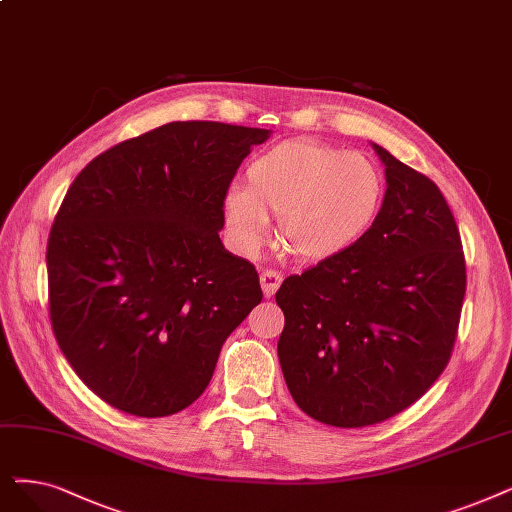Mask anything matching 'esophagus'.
<instances>
[{
    "instance_id": "obj_1",
    "label": "esophagus",
    "mask_w": 512,
    "mask_h": 512,
    "mask_svg": "<svg viewBox=\"0 0 512 512\" xmlns=\"http://www.w3.org/2000/svg\"><path fill=\"white\" fill-rule=\"evenodd\" d=\"M281 279H283L281 273H277V271H273V269H264V271L260 273V285H262L264 296L271 298V296L277 292L279 285H281Z\"/></svg>"
}]
</instances>
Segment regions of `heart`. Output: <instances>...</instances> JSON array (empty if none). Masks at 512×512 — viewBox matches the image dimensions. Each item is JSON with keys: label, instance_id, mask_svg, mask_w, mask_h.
Here are the masks:
<instances>
[{"label": "heart", "instance_id": "1", "mask_svg": "<svg viewBox=\"0 0 512 512\" xmlns=\"http://www.w3.org/2000/svg\"><path fill=\"white\" fill-rule=\"evenodd\" d=\"M386 182L361 153L288 140L256 155L245 187L224 197V224L243 252H256L279 216V241L298 260H325L357 243L378 218Z\"/></svg>", "mask_w": 512, "mask_h": 512}]
</instances>
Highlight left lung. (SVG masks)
Returning <instances> with one entry per match:
<instances>
[{"mask_svg":"<svg viewBox=\"0 0 512 512\" xmlns=\"http://www.w3.org/2000/svg\"><path fill=\"white\" fill-rule=\"evenodd\" d=\"M374 149L386 193L370 231L275 294L285 384L304 414L340 428L393 418L433 386L452 357L466 292L462 239L443 193Z\"/></svg>","mask_w":512,"mask_h":512,"instance_id":"8db88e82","label":"left lung"}]
</instances>
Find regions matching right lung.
<instances>
[{"label": "right lung", "mask_w": 512, "mask_h": 512, "mask_svg": "<svg viewBox=\"0 0 512 512\" xmlns=\"http://www.w3.org/2000/svg\"><path fill=\"white\" fill-rule=\"evenodd\" d=\"M269 134L172 121L94 157L60 203L46 252L52 330L81 382L117 410H185L260 304L256 267L218 231L237 168Z\"/></svg>", "instance_id": "right-lung-1"}]
</instances>
